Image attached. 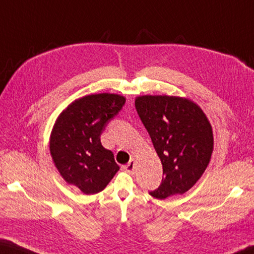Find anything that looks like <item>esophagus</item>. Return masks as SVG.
Returning a JSON list of instances; mask_svg holds the SVG:
<instances>
[{
    "label": "esophagus",
    "instance_id": "obj_1",
    "mask_svg": "<svg viewBox=\"0 0 254 254\" xmlns=\"http://www.w3.org/2000/svg\"><path fill=\"white\" fill-rule=\"evenodd\" d=\"M124 170L127 171L128 174H134V170H135V160H134V159H131L130 162H128L127 166H124Z\"/></svg>",
    "mask_w": 254,
    "mask_h": 254
}]
</instances>
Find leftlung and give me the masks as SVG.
Segmentation results:
<instances>
[{
    "mask_svg": "<svg viewBox=\"0 0 254 254\" xmlns=\"http://www.w3.org/2000/svg\"><path fill=\"white\" fill-rule=\"evenodd\" d=\"M135 109L165 175L150 195L165 199L185 194L198 182L212 157L214 137L207 117L196 103L179 96H137Z\"/></svg>",
    "mask_w": 254,
    "mask_h": 254,
    "instance_id": "obj_1",
    "label": "left lung"
}]
</instances>
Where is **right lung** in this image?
Instances as JSON below:
<instances>
[{
    "label": "right lung",
    "instance_id": "1",
    "mask_svg": "<svg viewBox=\"0 0 254 254\" xmlns=\"http://www.w3.org/2000/svg\"><path fill=\"white\" fill-rule=\"evenodd\" d=\"M126 103L119 94H91L70 103L56 120L50 154L67 184L86 195L102 191L120 167L101 143V134Z\"/></svg>",
    "mask_w": 254,
    "mask_h": 254
}]
</instances>
